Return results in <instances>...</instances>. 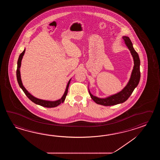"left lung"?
I'll list each match as a JSON object with an SVG mask.
<instances>
[{"label":"left lung","mask_w":160,"mask_h":160,"mask_svg":"<svg viewBox=\"0 0 160 160\" xmlns=\"http://www.w3.org/2000/svg\"><path fill=\"white\" fill-rule=\"evenodd\" d=\"M123 39L124 40L125 43L128 48L130 51V53L133 57L134 60V66L130 76V78L126 86L123 88L121 92L115 94L114 95H110L105 98H100L97 97L92 95V93L88 90L90 95L92 99L94 102L103 106H112L122 103L125 102L130 96L132 94L134 88L138 86L140 80V60L138 53L135 51L133 47V43L129 38L126 36H123Z\"/></svg>","instance_id":"left-lung-1"}]
</instances>
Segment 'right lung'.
<instances>
[{
  "label": "right lung",
  "mask_w": 160,
  "mask_h": 160,
  "mask_svg": "<svg viewBox=\"0 0 160 160\" xmlns=\"http://www.w3.org/2000/svg\"><path fill=\"white\" fill-rule=\"evenodd\" d=\"M25 50L26 49H24L23 51L21 53L19 58H18V60L17 63V78L18 82V84L19 85L20 88H21L22 90L24 92V94L26 95L27 97L28 98L30 99L31 101L32 102H34L35 104H37L39 105L42 106H43L45 108H54V107H57L58 105H59L61 103H63V102L65 101V98H66V97L68 94V87H69V85H70V81L72 79H70L68 81V83L67 85L66 86V90H65V92L63 94V96L62 97V98L58 100L57 101H46V100H43V99H38L36 97H34L33 95H31L30 93L29 92L27 91V90L26 89V88H24L22 83V82L21 80V72H20V68H21V62H22V59L23 58V57L24 54V52H25Z\"/></svg>",
  "instance_id": "add662e5"
}]
</instances>
